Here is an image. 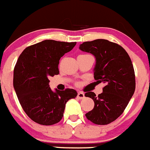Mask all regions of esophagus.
Instances as JSON below:
<instances>
[{
    "label": "esophagus",
    "instance_id": "34e87169",
    "mask_svg": "<svg viewBox=\"0 0 150 150\" xmlns=\"http://www.w3.org/2000/svg\"><path fill=\"white\" fill-rule=\"evenodd\" d=\"M77 97L79 98V99H84V98H85V93H84L83 92H81V91H79V92H78Z\"/></svg>",
    "mask_w": 150,
    "mask_h": 150
}]
</instances>
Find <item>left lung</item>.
Instances as JSON below:
<instances>
[{"label":"left lung","mask_w":150,"mask_h":150,"mask_svg":"<svg viewBox=\"0 0 150 150\" xmlns=\"http://www.w3.org/2000/svg\"><path fill=\"white\" fill-rule=\"evenodd\" d=\"M79 49L95 57L94 79L105 85L98 96L91 91L85 93V96L94 102L93 109L85 116L96 125H108L123 113L135 92L132 61L121 45L107 40L85 42L79 45Z\"/></svg>","instance_id":"obj_1"}]
</instances>
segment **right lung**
<instances>
[{"label": "right lung", "instance_id": "right-lung-1", "mask_svg": "<svg viewBox=\"0 0 150 150\" xmlns=\"http://www.w3.org/2000/svg\"><path fill=\"white\" fill-rule=\"evenodd\" d=\"M76 44L45 40L27 47L20 55L14 69V88L23 110L36 123H58L66 102L76 97L77 92L74 89L52 91L48 79L59 74V59Z\"/></svg>", "mask_w": 150, "mask_h": 150}]
</instances>
